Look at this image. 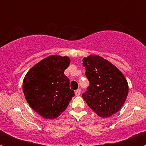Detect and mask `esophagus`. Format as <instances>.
Here are the masks:
<instances>
[{"mask_svg":"<svg viewBox=\"0 0 146 146\" xmlns=\"http://www.w3.org/2000/svg\"><path fill=\"white\" fill-rule=\"evenodd\" d=\"M74 94H75V95L77 96H80V89H77V90H76L75 92H74Z\"/></svg>","mask_w":146,"mask_h":146,"instance_id":"esophagus-1","label":"esophagus"}]
</instances>
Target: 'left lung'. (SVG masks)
Returning a JSON list of instances; mask_svg holds the SVG:
<instances>
[{
	"label": "left lung",
	"mask_w": 146,
	"mask_h": 146,
	"mask_svg": "<svg viewBox=\"0 0 146 146\" xmlns=\"http://www.w3.org/2000/svg\"><path fill=\"white\" fill-rule=\"evenodd\" d=\"M82 61L90 82L82 98L99 116H111L119 111L128 95L126 77L111 62L99 55H90Z\"/></svg>",
	"instance_id": "left-lung-1"
}]
</instances>
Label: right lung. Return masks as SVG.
<instances>
[{
	"label": "right lung",
	"instance_id": "right-lung-1",
	"mask_svg": "<svg viewBox=\"0 0 146 146\" xmlns=\"http://www.w3.org/2000/svg\"><path fill=\"white\" fill-rule=\"evenodd\" d=\"M68 56L50 55L35 64L23 79V91L27 102L39 115L53 119L60 115L74 96L64 74Z\"/></svg>",
	"mask_w": 146,
	"mask_h": 146
}]
</instances>
